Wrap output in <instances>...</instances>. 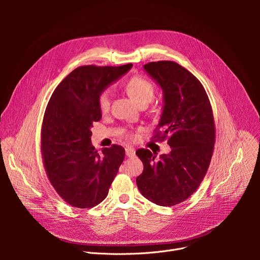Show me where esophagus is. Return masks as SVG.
Returning a JSON list of instances; mask_svg holds the SVG:
<instances>
[{
  "label": "esophagus",
  "instance_id": "1",
  "mask_svg": "<svg viewBox=\"0 0 260 260\" xmlns=\"http://www.w3.org/2000/svg\"><path fill=\"white\" fill-rule=\"evenodd\" d=\"M135 153H136V150L134 149L133 147H127L125 148V154L127 157H133L135 156Z\"/></svg>",
  "mask_w": 260,
  "mask_h": 260
}]
</instances>
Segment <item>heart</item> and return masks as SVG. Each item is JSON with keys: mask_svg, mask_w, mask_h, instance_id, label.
<instances>
[{"mask_svg": "<svg viewBox=\"0 0 260 260\" xmlns=\"http://www.w3.org/2000/svg\"><path fill=\"white\" fill-rule=\"evenodd\" d=\"M124 89L128 95L139 105L148 104L154 95L153 83L141 75H135L128 78L124 84ZM110 94L107 90H103L98 95V107L102 113H107L110 110ZM122 136L126 139H134V134L131 131H124Z\"/></svg>", "mask_w": 260, "mask_h": 260, "instance_id": "obj_1", "label": "heart"}]
</instances>
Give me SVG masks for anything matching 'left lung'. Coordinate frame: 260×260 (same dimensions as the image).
<instances>
[{"instance_id": "8db88e82", "label": "left lung", "mask_w": 260, "mask_h": 260, "mask_svg": "<svg viewBox=\"0 0 260 260\" xmlns=\"http://www.w3.org/2000/svg\"><path fill=\"white\" fill-rule=\"evenodd\" d=\"M144 69L165 93L162 114L152 139H168L171 152L155 160L150 150H137L144 170L136 182L144 198L172 207L186 201L207 174L216 139L213 110L203 84L179 63L151 61Z\"/></svg>"}]
</instances>
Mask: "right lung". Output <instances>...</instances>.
<instances>
[{"label":"right lung","mask_w":260,"mask_h":260,"mask_svg":"<svg viewBox=\"0 0 260 260\" xmlns=\"http://www.w3.org/2000/svg\"><path fill=\"white\" fill-rule=\"evenodd\" d=\"M132 66L78 67L47 104L41 127L43 166L54 190L73 207L89 209L102 203L124 159L119 145L99 152L90 142V127L102 118L99 93Z\"/></svg>","instance_id":"right-lung-1"}]
</instances>
